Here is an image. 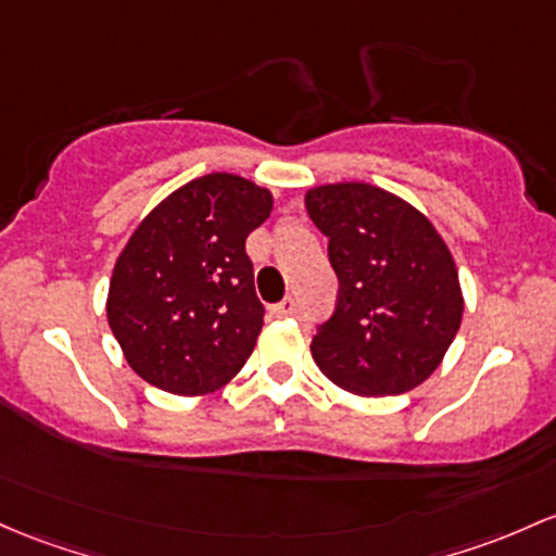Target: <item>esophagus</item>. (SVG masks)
I'll use <instances>...</instances> for the list:
<instances>
[{"label":"esophagus","instance_id":"obj_1","mask_svg":"<svg viewBox=\"0 0 556 556\" xmlns=\"http://www.w3.org/2000/svg\"><path fill=\"white\" fill-rule=\"evenodd\" d=\"M274 314H277V316H295L298 314V301H295V298H285L282 303H277V306H274Z\"/></svg>","mask_w":556,"mask_h":556}]
</instances>
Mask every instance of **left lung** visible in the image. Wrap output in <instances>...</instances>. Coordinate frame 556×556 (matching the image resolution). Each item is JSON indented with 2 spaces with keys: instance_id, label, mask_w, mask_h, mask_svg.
I'll use <instances>...</instances> for the list:
<instances>
[{
  "instance_id": "obj_1",
  "label": "left lung",
  "mask_w": 556,
  "mask_h": 556,
  "mask_svg": "<svg viewBox=\"0 0 556 556\" xmlns=\"http://www.w3.org/2000/svg\"><path fill=\"white\" fill-rule=\"evenodd\" d=\"M311 222L329 237L338 306L311 340L325 377L356 395H401L441 364L462 325L459 274L435 227L380 187L308 189Z\"/></svg>"
}]
</instances>
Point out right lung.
Returning a JSON list of instances; mask_svg holds the SVG:
<instances>
[{"instance_id": "1", "label": "right lung", "mask_w": 556, "mask_h": 556, "mask_svg": "<svg viewBox=\"0 0 556 556\" xmlns=\"http://www.w3.org/2000/svg\"><path fill=\"white\" fill-rule=\"evenodd\" d=\"M268 213V189L208 174L139 224L115 261L108 321L142 380L205 395L245 367L264 327L245 240Z\"/></svg>"}]
</instances>
